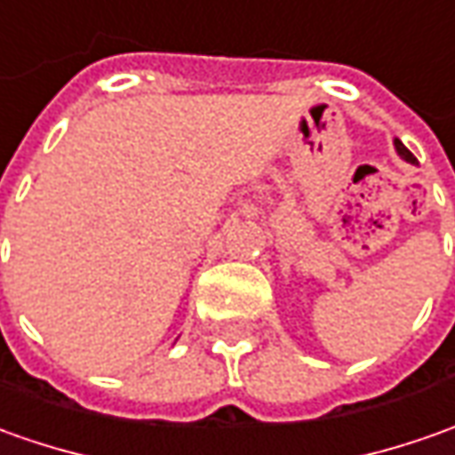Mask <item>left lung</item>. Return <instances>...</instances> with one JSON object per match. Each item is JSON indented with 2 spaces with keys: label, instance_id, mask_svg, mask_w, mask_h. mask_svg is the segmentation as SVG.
<instances>
[{
  "label": "left lung",
  "instance_id": "8db88e82",
  "mask_svg": "<svg viewBox=\"0 0 455 455\" xmlns=\"http://www.w3.org/2000/svg\"><path fill=\"white\" fill-rule=\"evenodd\" d=\"M395 149H398V155L403 157L405 163H416V157L411 155V149L405 148V145H403V142H401V140H395Z\"/></svg>",
  "mask_w": 455,
  "mask_h": 455
}]
</instances>
